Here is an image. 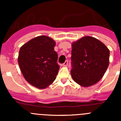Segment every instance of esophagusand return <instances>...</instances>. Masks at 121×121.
<instances>
[{
	"mask_svg": "<svg viewBox=\"0 0 121 121\" xmlns=\"http://www.w3.org/2000/svg\"><path fill=\"white\" fill-rule=\"evenodd\" d=\"M67 65H68V61L66 60V61L62 64V66H64V67H66V66H67Z\"/></svg>",
	"mask_w": 121,
	"mask_h": 121,
	"instance_id": "1",
	"label": "esophagus"
}]
</instances>
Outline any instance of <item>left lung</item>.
<instances>
[{"instance_id": "obj_1", "label": "left lung", "mask_w": 121, "mask_h": 121, "mask_svg": "<svg viewBox=\"0 0 121 121\" xmlns=\"http://www.w3.org/2000/svg\"><path fill=\"white\" fill-rule=\"evenodd\" d=\"M71 47L73 81L84 87L98 83L109 65L108 48L99 40L88 36L73 42Z\"/></svg>"}]
</instances>
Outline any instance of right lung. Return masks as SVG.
Segmentation results:
<instances>
[{"label":"right lung","instance_id":"right-lung-1","mask_svg":"<svg viewBox=\"0 0 121 121\" xmlns=\"http://www.w3.org/2000/svg\"><path fill=\"white\" fill-rule=\"evenodd\" d=\"M56 42L51 37L39 36L22 46L18 64L23 77L29 84L39 89L51 85L59 70Z\"/></svg>","mask_w":121,"mask_h":121}]
</instances>
